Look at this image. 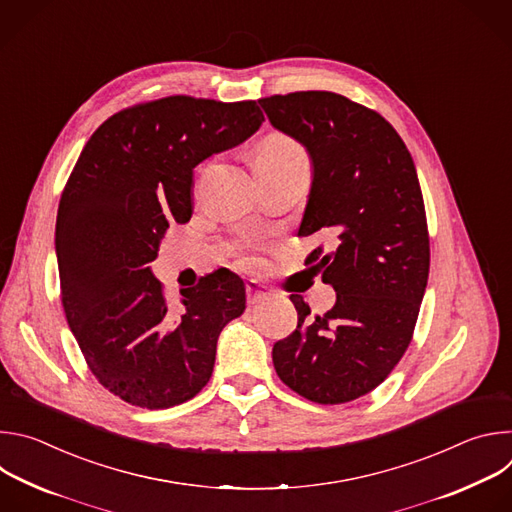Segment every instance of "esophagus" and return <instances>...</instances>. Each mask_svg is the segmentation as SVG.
<instances>
[{
  "mask_svg": "<svg viewBox=\"0 0 512 512\" xmlns=\"http://www.w3.org/2000/svg\"><path fill=\"white\" fill-rule=\"evenodd\" d=\"M245 291H247V302L251 306L261 304V302H265L269 298V291L263 285H259L257 281H253V279L245 285Z\"/></svg>",
  "mask_w": 512,
  "mask_h": 512,
  "instance_id": "1",
  "label": "esophagus"
}]
</instances>
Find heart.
<instances>
[{"label": "heart", "mask_w": 512, "mask_h": 512, "mask_svg": "<svg viewBox=\"0 0 512 512\" xmlns=\"http://www.w3.org/2000/svg\"><path fill=\"white\" fill-rule=\"evenodd\" d=\"M306 152L302 145L285 133H269L257 152V162H267V164H289V162H306ZM245 265H253V257L243 259Z\"/></svg>", "instance_id": "1"}]
</instances>
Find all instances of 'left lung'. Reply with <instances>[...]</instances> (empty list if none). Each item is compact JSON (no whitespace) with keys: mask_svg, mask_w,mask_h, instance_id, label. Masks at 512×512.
<instances>
[{"mask_svg":"<svg viewBox=\"0 0 512 512\" xmlns=\"http://www.w3.org/2000/svg\"><path fill=\"white\" fill-rule=\"evenodd\" d=\"M271 125L312 160L300 237L334 235L306 265L320 267L336 304L310 318L291 296L298 328L273 344V367L298 395L338 405L379 387L405 354L429 275L423 196L407 145L377 111L330 91L259 99Z\"/></svg>","mask_w":512,"mask_h":512,"instance_id":"obj_1","label":"left lung"}]
</instances>
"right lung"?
Masks as SVG:
<instances>
[{
  "label": "right lung",
  "mask_w": 512,
  "mask_h": 512,
  "mask_svg": "<svg viewBox=\"0 0 512 512\" xmlns=\"http://www.w3.org/2000/svg\"><path fill=\"white\" fill-rule=\"evenodd\" d=\"M263 121L257 101L133 105L99 125L64 186L54 243L66 322L97 381L129 405L168 409L200 393L218 334L245 312L229 269L180 291L172 310L150 263L170 223L190 221L194 168Z\"/></svg>",
  "instance_id": "right-lung-1"
}]
</instances>
